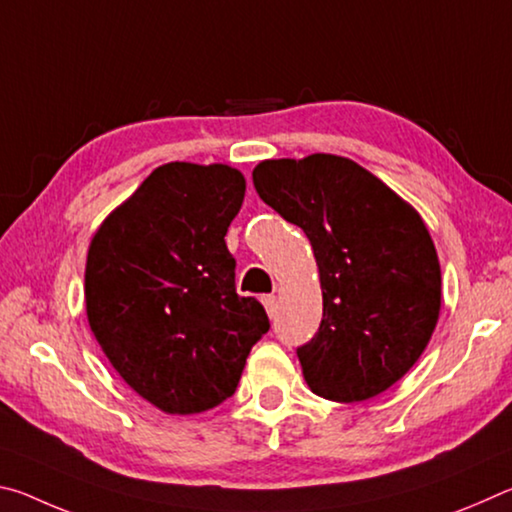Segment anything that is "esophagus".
<instances>
[{"instance_id": "1", "label": "esophagus", "mask_w": 512, "mask_h": 512, "mask_svg": "<svg viewBox=\"0 0 512 512\" xmlns=\"http://www.w3.org/2000/svg\"><path fill=\"white\" fill-rule=\"evenodd\" d=\"M262 302H264V307L268 311V316L275 318V314H277V298L275 296H264Z\"/></svg>"}]
</instances>
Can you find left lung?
<instances>
[{"label":"left lung","mask_w":512,"mask_h":512,"mask_svg":"<svg viewBox=\"0 0 512 512\" xmlns=\"http://www.w3.org/2000/svg\"><path fill=\"white\" fill-rule=\"evenodd\" d=\"M259 198L314 248L323 320L296 350L316 395L370 400L411 370L440 311V264L422 219L357 162L314 153L266 160Z\"/></svg>","instance_id":"1"}]
</instances>
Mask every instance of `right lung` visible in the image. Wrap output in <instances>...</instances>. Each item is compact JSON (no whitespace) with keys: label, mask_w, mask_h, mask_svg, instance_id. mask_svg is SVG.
I'll list each match as a JSON object with an SVG mask.
<instances>
[{"label":"right lung","mask_w":512,"mask_h":512,"mask_svg":"<svg viewBox=\"0 0 512 512\" xmlns=\"http://www.w3.org/2000/svg\"><path fill=\"white\" fill-rule=\"evenodd\" d=\"M244 192V176L225 164H162L90 244L92 332L126 384L167 413L228 400L271 327L262 302L237 293L225 246Z\"/></svg>","instance_id":"1"}]
</instances>
